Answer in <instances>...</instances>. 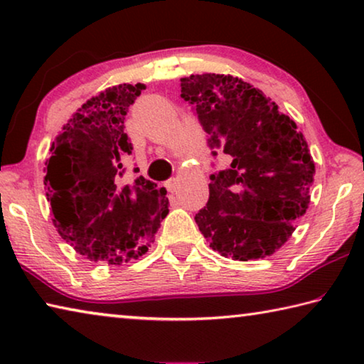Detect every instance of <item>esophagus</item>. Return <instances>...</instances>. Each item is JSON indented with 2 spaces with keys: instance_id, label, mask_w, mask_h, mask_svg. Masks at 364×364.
Instances as JSON below:
<instances>
[{
  "instance_id": "obj_1",
  "label": "esophagus",
  "mask_w": 364,
  "mask_h": 364,
  "mask_svg": "<svg viewBox=\"0 0 364 364\" xmlns=\"http://www.w3.org/2000/svg\"><path fill=\"white\" fill-rule=\"evenodd\" d=\"M165 188H167L168 193H175V191L178 189V180H176V178H171V180L165 181Z\"/></svg>"
}]
</instances>
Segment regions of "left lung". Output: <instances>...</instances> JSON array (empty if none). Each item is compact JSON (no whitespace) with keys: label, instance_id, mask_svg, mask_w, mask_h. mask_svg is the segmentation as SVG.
Returning <instances> with one entry per match:
<instances>
[{"label":"left lung","instance_id":"8db88e82","mask_svg":"<svg viewBox=\"0 0 364 364\" xmlns=\"http://www.w3.org/2000/svg\"><path fill=\"white\" fill-rule=\"evenodd\" d=\"M208 146L231 157L210 175L208 202L196 223L221 257L247 262L287 242L310 204L315 162L291 117L241 78L202 73L181 78ZM217 156V152H212Z\"/></svg>","mask_w":364,"mask_h":364}]
</instances>
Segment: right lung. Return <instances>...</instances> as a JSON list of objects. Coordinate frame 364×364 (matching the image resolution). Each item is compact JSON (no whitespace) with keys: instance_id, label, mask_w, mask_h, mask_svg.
Here are the masks:
<instances>
[{"instance_id":"1","label":"right lung","mask_w":364,"mask_h":364,"mask_svg":"<svg viewBox=\"0 0 364 364\" xmlns=\"http://www.w3.org/2000/svg\"><path fill=\"white\" fill-rule=\"evenodd\" d=\"M143 90V83H123L86 101L45 162L53 223L90 262L122 264L143 257L168 215L165 188L143 176L122 180V159L133 149L123 122Z\"/></svg>"}]
</instances>
